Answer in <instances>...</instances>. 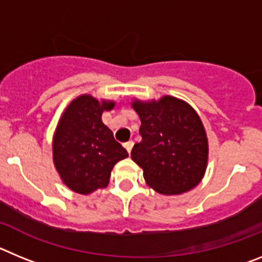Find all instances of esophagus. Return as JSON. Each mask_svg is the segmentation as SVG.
<instances>
[{"label":"esophagus","instance_id":"1","mask_svg":"<svg viewBox=\"0 0 262 262\" xmlns=\"http://www.w3.org/2000/svg\"><path fill=\"white\" fill-rule=\"evenodd\" d=\"M124 148H126L127 149V152H128V154H131V151H133V147H134V142L133 140H129V142H127V143H124Z\"/></svg>","mask_w":262,"mask_h":262}]
</instances>
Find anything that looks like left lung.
<instances>
[{
  "label": "left lung",
  "instance_id": "8db88e82",
  "mask_svg": "<svg viewBox=\"0 0 262 262\" xmlns=\"http://www.w3.org/2000/svg\"><path fill=\"white\" fill-rule=\"evenodd\" d=\"M142 120L131 157L143 168L144 180L160 194L172 195L200 184L207 165L209 145L200 117L174 97L133 103Z\"/></svg>",
  "mask_w": 262,
  "mask_h": 262
}]
</instances>
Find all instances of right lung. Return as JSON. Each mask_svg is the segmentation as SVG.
Masks as SVG:
<instances>
[{"label": "right lung", "instance_id": "1", "mask_svg": "<svg viewBox=\"0 0 262 262\" xmlns=\"http://www.w3.org/2000/svg\"><path fill=\"white\" fill-rule=\"evenodd\" d=\"M113 107L114 102L99 103L86 94L76 98L60 119L53 161L62 182L76 193L107 186L113 166L128 156L101 119L103 110Z\"/></svg>", "mask_w": 262, "mask_h": 262}]
</instances>
